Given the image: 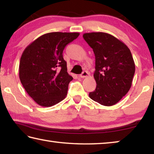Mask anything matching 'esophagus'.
Instances as JSON below:
<instances>
[{
	"mask_svg": "<svg viewBox=\"0 0 154 154\" xmlns=\"http://www.w3.org/2000/svg\"><path fill=\"white\" fill-rule=\"evenodd\" d=\"M88 75H89V73L87 71H83L82 74L79 75V77L81 78H85V77H87Z\"/></svg>",
	"mask_w": 154,
	"mask_h": 154,
	"instance_id": "1",
	"label": "esophagus"
}]
</instances>
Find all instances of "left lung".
<instances>
[{
	"mask_svg": "<svg viewBox=\"0 0 154 154\" xmlns=\"http://www.w3.org/2000/svg\"><path fill=\"white\" fill-rule=\"evenodd\" d=\"M83 37L95 55L96 88L90 92L91 99L104 106L118 103L132 85L135 64L126 44L110 34L84 33Z\"/></svg>",
	"mask_w": 154,
	"mask_h": 154,
	"instance_id": "8db88e82",
	"label": "left lung"
}]
</instances>
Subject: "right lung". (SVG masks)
<instances>
[{"label": "right lung", "instance_id": "1", "mask_svg": "<svg viewBox=\"0 0 154 154\" xmlns=\"http://www.w3.org/2000/svg\"><path fill=\"white\" fill-rule=\"evenodd\" d=\"M79 35V32L46 33L23 51L19 66L20 82L38 105L51 106L66 98L73 78L68 73L62 52Z\"/></svg>", "mask_w": 154, "mask_h": 154}]
</instances>
